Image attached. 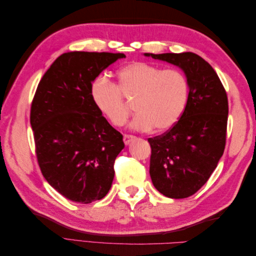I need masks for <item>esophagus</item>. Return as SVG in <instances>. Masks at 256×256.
I'll use <instances>...</instances> for the list:
<instances>
[{"label": "esophagus", "instance_id": "34e87169", "mask_svg": "<svg viewBox=\"0 0 256 256\" xmlns=\"http://www.w3.org/2000/svg\"><path fill=\"white\" fill-rule=\"evenodd\" d=\"M136 138L134 136H131V134H124V143H125L126 145L130 144L131 141H134Z\"/></svg>", "mask_w": 256, "mask_h": 256}]
</instances>
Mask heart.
Segmentation results:
<instances>
[{
  "instance_id": "b5f03b06",
  "label": "heart",
  "mask_w": 256,
  "mask_h": 256,
  "mask_svg": "<svg viewBox=\"0 0 256 256\" xmlns=\"http://www.w3.org/2000/svg\"><path fill=\"white\" fill-rule=\"evenodd\" d=\"M92 102L115 127L122 126L132 102L136 114L131 127L136 130L166 131L180 120L189 97V81L178 69H162L145 62H132L118 72V83L100 74L90 84Z\"/></svg>"
}]
</instances>
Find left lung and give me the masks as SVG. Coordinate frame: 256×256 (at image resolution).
<instances>
[{"label":"left lung","mask_w":256,"mask_h":256,"mask_svg":"<svg viewBox=\"0 0 256 256\" xmlns=\"http://www.w3.org/2000/svg\"><path fill=\"white\" fill-rule=\"evenodd\" d=\"M145 56L180 67L189 81L180 120L164 134L148 138L154 188L171 198H188L207 182L226 148V92L214 68L196 53Z\"/></svg>","instance_id":"left-lung-1"}]
</instances>
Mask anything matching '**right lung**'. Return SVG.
<instances>
[{"instance_id": "right-lung-1", "label": "right lung", "mask_w": 256, "mask_h": 256, "mask_svg": "<svg viewBox=\"0 0 256 256\" xmlns=\"http://www.w3.org/2000/svg\"><path fill=\"white\" fill-rule=\"evenodd\" d=\"M122 53L67 52L38 84L30 122L42 173L62 196L90 204L109 192L122 136L99 113L90 84Z\"/></svg>"}]
</instances>
